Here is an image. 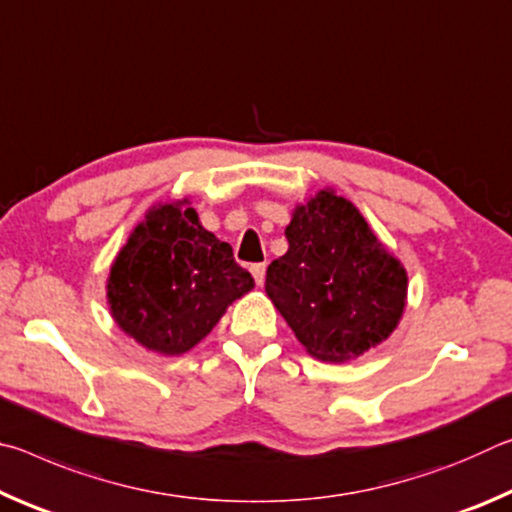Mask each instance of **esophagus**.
Wrapping results in <instances>:
<instances>
[{"label": "esophagus", "instance_id": "obj_1", "mask_svg": "<svg viewBox=\"0 0 512 512\" xmlns=\"http://www.w3.org/2000/svg\"><path fill=\"white\" fill-rule=\"evenodd\" d=\"M250 273H253L257 287H262L264 277H266V264H253V266H250Z\"/></svg>", "mask_w": 512, "mask_h": 512}]
</instances>
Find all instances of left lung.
<instances>
[{
    "instance_id": "obj_1",
    "label": "left lung",
    "mask_w": 512,
    "mask_h": 512,
    "mask_svg": "<svg viewBox=\"0 0 512 512\" xmlns=\"http://www.w3.org/2000/svg\"><path fill=\"white\" fill-rule=\"evenodd\" d=\"M289 250L266 271V296L305 350L343 363L393 334L409 277L361 212L334 189L296 205Z\"/></svg>"
}]
</instances>
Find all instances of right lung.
<instances>
[{
	"label": "right lung",
	"instance_id": "add662e5",
	"mask_svg": "<svg viewBox=\"0 0 512 512\" xmlns=\"http://www.w3.org/2000/svg\"><path fill=\"white\" fill-rule=\"evenodd\" d=\"M255 287L232 248L205 230L189 198L153 205L110 266V314L142 348L178 357Z\"/></svg>",
	"mask_w": 512,
	"mask_h": 512
}]
</instances>
